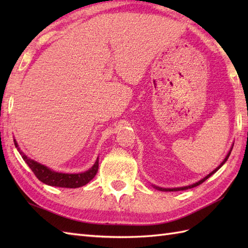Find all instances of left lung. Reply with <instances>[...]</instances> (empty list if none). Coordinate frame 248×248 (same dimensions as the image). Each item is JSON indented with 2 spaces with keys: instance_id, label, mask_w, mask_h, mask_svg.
Returning <instances> with one entry per match:
<instances>
[{
  "instance_id": "left-lung-1",
  "label": "left lung",
  "mask_w": 248,
  "mask_h": 248,
  "mask_svg": "<svg viewBox=\"0 0 248 248\" xmlns=\"http://www.w3.org/2000/svg\"><path fill=\"white\" fill-rule=\"evenodd\" d=\"M231 150H232V147H231V149H230V151L228 152L227 154V155H226V157L224 159V161L220 163L219 164V166L218 167H217L215 168V170L212 171V172H210L208 176H205L203 179H202V180L200 181H198V182H196V183H194V184H191V186H183V187H173V188H163V187H160V186H154V187H155L156 189H159V191H164V192H175V191H184V189H188V188H192V187H195V186H199V184H202V182H204L205 180H207L208 178H210L211 177L214 172H217L220 167H222L224 164H225V162L228 160V157H229V155H230V154H231Z\"/></svg>"
}]
</instances>
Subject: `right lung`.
<instances>
[{"label":"right lung","mask_w":248,"mask_h":248,"mask_svg":"<svg viewBox=\"0 0 248 248\" xmlns=\"http://www.w3.org/2000/svg\"><path fill=\"white\" fill-rule=\"evenodd\" d=\"M16 148L18 149L19 154L22 156V159L29 167L35 173V176L38 178V180L44 182L48 186H59V187H69V188H76L81 187L85 186L92 179L96 176L99 167V159L94 162L92 168H89L87 171L80 172V173H62L55 171L53 170H50L49 167H46L40 163L36 162L34 160L30 159L29 156H26L22 151L20 150L18 143L14 140Z\"/></svg>","instance_id":"1"}]
</instances>
